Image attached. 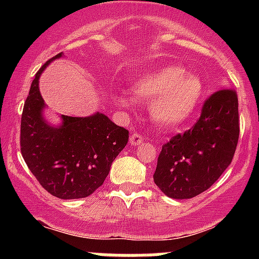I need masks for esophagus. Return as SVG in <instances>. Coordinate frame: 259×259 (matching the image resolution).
I'll return each mask as SVG.
<instances>
[{
	"instance_id": "34e87169",
	"label": "esophagus",
	"mask_w": 259,
	"mask_h": 259,
	"mask_svg": "<svg viewBox=\"0 0 259 259\" xmlns=\"http://www.w3.org/2000/svg\"><path fill=\"white\" fill-rule=\"evenodd\" d=\"M144 143V138L140 137L139 134H133L132 137H130V144L137 146V145H140Z\"/></svg>"
}]
</instances>
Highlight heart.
Listing matches in <instances>:
<instances>
[{
	"label": "heart",
	"mask_w": 259,
	"mask_h": 259,
	"mask_svg": "<svg viewBox=\"0 0 259 259\" xmlns=\"http://www.w3.org/2000/svg\"><path fill=\"white\" fill-rule=\"evenodd\" d=\"M132 90L135 98L151 100L150 115L164 127H177L193 117L203 96V82L198 76L187 74L176 66L149 70L134 80ZM115 104L130 109L133 99L120 94Z\"/></svg>",
	"instance_id": "b5f03b06"
}]
</instances>
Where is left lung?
Wrapping results in <instances>:
<instances>
[{
    "label": "left lung",
    "instance_id": "obj_1",
    "mask_svg": "<svg viewBox=\"0 0 259 259\" xmlns=\"http://www.w3.org/2000/svg\"><path fill=\"white\" fill-rule=\"evenodd\" d=\"M238 138V98L234 90L222 89L207 99L192 129L163 145L154 183L173 199L200 194L232 163Z\"/></svg>",
    "mask_w": 259,
    "mask_h": 259
}]
</instances>
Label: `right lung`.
<instances>
[{"label":"right lung","mask_w":259,"mask_h":259,"mask_svg":"<svg viewBox=\"0 0 259 259\" xmlns=\"http://www.w3.org/2000/svg\"><path fill=\"white\" fill-rule=\"evenodd\" d=\"M62 56L61 52L49 60L31 83L21 117L20 144L28 169L50 194L79 199L103 185L129 132L99 111L85 117L61 115L60 125L45 119L38 79L50 62Z\"/></svg>","instance_id":"right-lung-1"}]
</instances>
